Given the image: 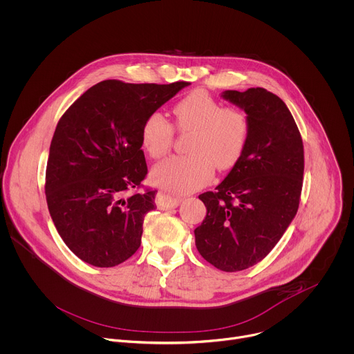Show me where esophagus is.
I'll use <instances>...</instances> for the list:
<instances>
[{"label": "esophagus", "instance_id": "obj_1", "mask_svg": "<svg viewBox=\"0 0 354 354\" xmlns=\"http://www.w3.org/2000/svg\"><path fill=\"white\" fill-rule=\"evenodd\" d=\"M182 201V197L179 196H174V194H168V193H164V192H160L157 194V198H156V203L160 208L162 209H168V208H175L180 204Z\"/></svg>", "mask_w": 354, "mask_h": 354}]
</instances>
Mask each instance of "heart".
I'll use <instances>...</instances> for the list:
<instances>
[{"instance_id":"obj_1","label":"heart","mask_w":354,"mask_h":354,"mask_svg":"<svg viewBox=\"0 0 354 354\" xmlns=\"http://www.w3.org/2000/svg\"><path fill=\"white\" fill-rule=\"evenodd\" d=\"M175 127L192 131L186 156H174L151 171L153 182L172 193L192 192L208 183L214 168L230 169L241 158L250 139L248 115L236 107H223L203 89L193 91L172 109ZM174 128L160 114H150L142 125V146L151 158L164 157L172 145Z\"/></svg>"}]
</instances>
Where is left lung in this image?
Segmentation results:
<instances>
[{
    "label": "left lung",
    "instance_id": "1",
    "mask_svg": "<svg viewBox=\"0 0 354 354\" xmlns=\"http://www.w3.org/2000/svg\"><path fill=\"white\" fill-rule=\"evenodd\" d=\"M245 111L250 139L229 175L198 198L207 216L194 230L201 257L223 272L261 262L279 243L299 207L304 143L287 104L265 88L225 91Z\"/></svg>",
    "mask_w": 354,
    "mask_h": 354
}]
</instances>
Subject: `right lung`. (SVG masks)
<instances>
[{"label":"right lung","mask_w":354,"mask_h":354,"mask_svg":"<svg viewBox=\"0 0 354 354\" xmlns=\"http://www.w3.org/2000/svg\"><path fill=\"white\" fill-rule=\"evenodd\" d=\"M187 85L106 80L84 92L59 120L45 194L57 233L81 261L113 268L140 247L143 219L156 208L157 193L125 196L147 174L142 125Z\"/></svg>","instance_id":"right-lung-1"}]
</instances>
